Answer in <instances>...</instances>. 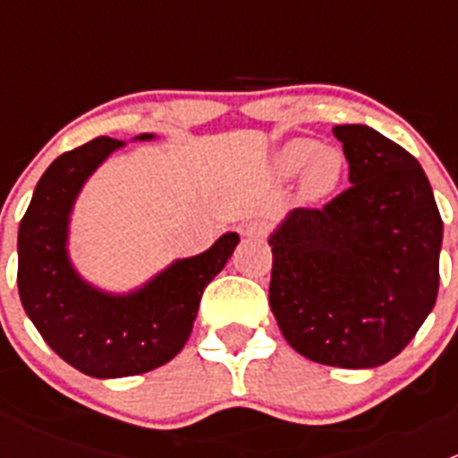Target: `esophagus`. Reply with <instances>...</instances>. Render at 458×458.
Wrapping results in <instances>:
<instances>
[{
	"label": "esophagus",
	"mask_w": 458,
	"mask_h": 458,
	"mask_svg": "<svg viewBox=\"0 0 458 458\" xmlns=\"http://www.w3.org/2000/svg\"><path fill=\"white\" fill-rule=\"evenodd\" d=\"M242 234L248 239H261L267 234V221L250 219L242 225Z\"/></svg>",
	"instance_id": "1"
}]
</instances>
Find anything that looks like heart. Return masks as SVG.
Returning a JSON list of instances; mask_svg holds the SVG:
<instances>
[{
  "label": "heart",
  "mask_w": 458,
  "mask_h": 458,
  "mask_svg": "<svg viewBox=\"0 0 458 458\" xmlns=\"http://www.w3.org/2000/svg\"><path fill=\"white\" fill-rule=\"evenodd\" d=\"M279 179L299 174L297 195L303 203H318L339 191L345 174V157L336 146H318L315 140L285 141L272 159Z\"/></svg>",
  "instance_id": "1"
}]
</instances>
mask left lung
Listing matches in <instances>:
<instances>
[{"label": "left lung", "instance_id": "left-lung-1", "mask_svg": "<svg viewBox=\"0 0 458 458\" xmlns=\"http://www.w3.org/2000/svg\"><path fill=\"white\" fill-rule=\"evenodd\" d=\"M352 186L276 225L270 308L285 341L323 366L377 368L412 341L438 294L443 221L421 164L361 123L332 128Z\"/></svg>", "mask_w": 458, "mask_h": 458}]
</instances>
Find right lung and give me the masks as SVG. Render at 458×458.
Wrapping results in <instances>:
<instances>
[{"instance_id": "right-lung-1", "label": "right lung", "mask_w": 458, "mask_h": 458, "mask_svg": "<svg viewBox=\"0 0 458 458\" xmlns=\"http://www.w3.org/2000/svg\"><path fill=\"white\" fill-rule=\"evenodd\" d=\"M140 141L155 140L143 132ZM126 141L97 137L59 155L37 182L17 234V285L26 315L66 363L95 378L150 372L177 357L206 285L239 243L225 233L197 257L177 259L141 288L114 294L88 284L68 255L71 215L90 174Z\"/></svg>"}]
</instances>
